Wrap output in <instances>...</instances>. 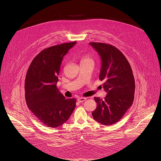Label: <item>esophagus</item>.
Segmentation results:
<instances>
[{
	"label": "esophagus",
	"mask_w": 161,
	"mask_h": 161,
	"mask_svg": "<svg viewBox=\"0 0 161 161\" xmlns=\"http://www.w3.org/2000/svg\"><path fill=\"white\" fill-rule=\"evenodd\" d=\"M86 100H87V98H84V97H80V98H78V101L80 103H82V102H85Z\"/></svg>",
	"instance_id": "34e87169"
}]
</instances>
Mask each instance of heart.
Masks as SVG:
<instances>
[{"label":"heart","mask_w":161,"mask_h":161,"mask_svg":"<svg viewBox=\"0 0 161 161\" xmlns=\"http://www.w3.org/2000/svg\"><path fill=\"white\" fill-rule=\"evenodd\" d=\"M92 61V58L89 56H85L82 59H81V61Z\"/></svg>","instance_id":"obj_1"}]
</instances>
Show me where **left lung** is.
<instances>
[{"instance_id": "obj_1", "label": "left lung", "mask_w": 161, "mask_h": 161, "mask_svg": "<svg viewBox=\"0 0 161 161\" xmlns=\"http://www.w3.org/2000/svg\"><path fill=\"white\" fill-rule=\"evenodd\" d=\"M102 59L99 79L105 82L103 89L108 92L104 99L94 97L97 103L92 113L94 119L110 125L119 122L131 106L134 100L135 83L130 63L115 47L103 42H90Z\"/></svg>"}]
</instances>
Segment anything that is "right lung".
<instances>
[{"mask_svg":"<svg viewBox=\"0 0 161 161\" xmlns=\"http://www.w3.org/2000/svg\"><path fill=\"white\" fill-rule=\"evenodd\" d=\"M76 41L42 50L31 61L25 79V99L29 109L46 126L56 128L74 111L76 99H66L58 89V76L63 56Z\"/></svg>","mask_w":161,"mask_h":161,"instance_id":"right-lung-1","label":"right lung"}]
</instances>
